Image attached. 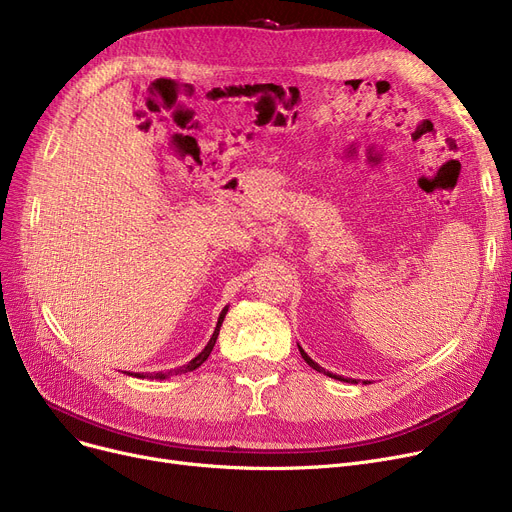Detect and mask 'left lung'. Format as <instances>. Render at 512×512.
<instances>
[{"label": "left lung", "instance_id": "obj_1", "mask_svg": "<svg viewBox=\"0 0 512 512\" xmlns=\"http://www.w3.org/2000/svg\"><path fill=\"white\" fill-rule=\"evenodd\" d=\"M299 351H301V357L307 361V365H309V367H313L315 371H319V373H326V375H330V378H334V380H340V382H348V384H359V382H357V380H353V378H342V375H334V373L326 371L324 367H319V365H317V363H315V361H313V359H311V357H309V355L303 351V346H301V344H299ZM363 384H367V382H363Z\"/></svg>", "mask_w": 512, "mask_h": 512}]
</instances>
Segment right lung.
Returning a JSON list of instances; mask_svg holds the SVG:
<instances>
[{"label": "right lung", "mask_w": 512, "mask_h": 512, "mask_svg": "<svg viewBox=\"0 0 512 512\" xmlns=\"http://www.w3.org/2000/svg\"><path fill=\"white\" fill-rule=\"evenodd\" d=\"M226 313H228V305L222 309V313H220V317H218V324H215V330H213V334H211V338H209V342H207V346L203 348V351L193 359V361H188L186 365H182V367H178V369H172V371H159V373H153V375H147V378H155V380H168L170 375H180V373H186V371H193V369H197V367H201L205 361H207V357L211 355V351H213V346H215V340H218V334H220V328H222V321H224V317H226ZM137 378H143V375L139 373Z\"/></svg>", "instance_id": "obj_1"}]
</instances>
